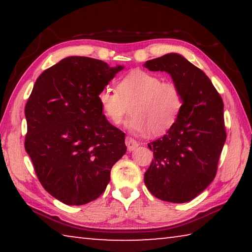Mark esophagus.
<instances>
[{"label": "esophagus", "instance_id": "esophagus-1", "mask_svg": "<svg viewBox=\"0 0 252 252\" xmlns=\"http://www.w3.org/2000/svg\"><path fill=\"white\" fill-rule=\"evenodd\" d=\"M126 146L129 151H133L136 147H139V143L135 141L133 138L131 136H126Z\"/></svg>", "mask_w": 252, "mask_h": 252}]
</instances>
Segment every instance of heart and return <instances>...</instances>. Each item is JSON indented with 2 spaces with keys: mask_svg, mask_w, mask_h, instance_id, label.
<instances>
[{
  "mask_svg": "<svg viewBox=\"0 0 252 252\" xmlns=\"http://www.w3.org/2000/svg\"><path fill=\"white\" fill-rule=\"evenodd\" d=\"M97 101L113 125H120L130 108L132 116L126 126L131 131L161 135L177 123L185 97L177 83L162 81L150 72L133 70L119 80L117 90L102 89L97 93Z\"/></svg>",
  "mask_w": 252,
  "mask_h": 252,
  "instance_id": "heart-1",
  "label": "heart"
}]
</instances>
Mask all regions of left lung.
<instances>
[{"label":"left lung","instance_id":"left-lung-1","mask_svg":"<svg viewBox=\"0 0 252 252\" xmlns=\"http://www.w3.org/2000/svg\"><path fill=\"white\" fill-rule=\"evenodd\" d=\"M165 71L185 97L178 121L167 134L148 144L153 151L144 183L156 198L189 202L213 181L227 138L223 102L210 79L180 54L169 53L144 63Z\"/></svg>","mask_w":252,"mask_h":252}]
</instances>
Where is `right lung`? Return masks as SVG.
Returning <instances> with one entry per match:
<instances>
[{"label": "right lung", "instance_id": "right-lung-1", "mask_svg": "<svg viewBox=\"0 0 252 252\" xmlns=\"http://www.w3.org/2000/svg\"><path fill=\"white\" fill-rule=\"evenodd\" d=\"M122 69L87 57L65 58L43 71L25 104V151L42 187L69 206L99 198L126 151L125 132L106 120L97 101Z\"/></svg>", "mask_w": 252, "mask_h": 252}]
</instances>
